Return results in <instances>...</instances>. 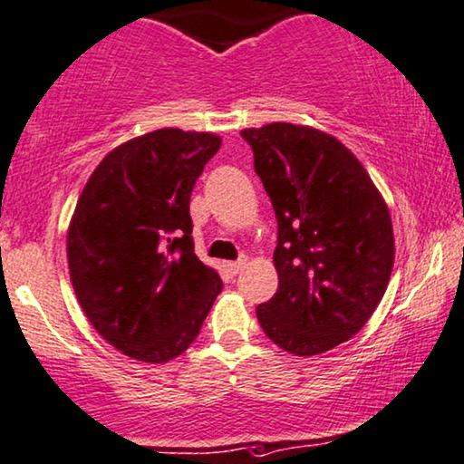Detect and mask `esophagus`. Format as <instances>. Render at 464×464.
<instances>
[{
    "instance_id": "obj_1",
    "label": "esophagus",
    "mask_w": 464,
    "mask_h": 464,
    "mask_svg": "<svg viewBox=\"0 0 464 464\" xmlns=\"http://www.w3.org/2000/svg\"><path fill=\"white\" fill-rule=\"evenodd\" d=\"M244 266H246V256H242V259H237V261H228L225 267H227V272H228V274L236 276V274L242 272Z\"/></svg>"
}]
</instances>
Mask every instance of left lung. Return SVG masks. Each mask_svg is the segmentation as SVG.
<instances>
[{
    "mask_svg": "<svg viewBox=\"0 0 464 464\" xmlns=\"http://www.w3.org/2000/svg\"><path fill=\"white\" fill-rule=\"evenodd\" d=\"M278 220V291L256 306L269 340L319 355L371 319L394 266L390 209L332 134L274 121L242 130Z\"/></svg>",
    "mask_w": 464,
    "mask_h": 464,
    "instance_id": "left-lung-1",
    "label": "left lung"
}]
</instances>
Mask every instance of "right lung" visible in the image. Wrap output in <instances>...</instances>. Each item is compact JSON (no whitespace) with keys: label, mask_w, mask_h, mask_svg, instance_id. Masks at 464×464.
Segmentation results:
<instances>
[{"label":"right lung","mask_w":464,"mask_h":464,"mask_svg":"<svg viewBox=\"0 0 464 464\" xmlns=\"http://www.w3.org/2000/svg\"><path fill=\"white\" fill-rule=\"evenodd\" d=\"M220 137L162 128L104 156L68 228L76 300L128 357L162 363L195 343L220 276L198 261L190 195Z\"/></svg>","instance_id":"right-lung-1"}]
</instances>
